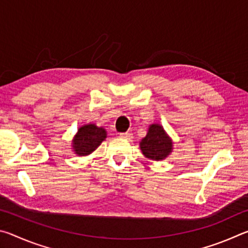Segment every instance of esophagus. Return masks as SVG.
Segmentation results:
<instances>
[{
    "label": "esophagus",
    "instance_id": "1",
    "mask_svg": "<svg viewBox=\"0 0 248 248\" xmlns=\"http://www.w3.org/2000/svg\"><path fill=\"white\" fill-rule=\"evenodd\" d=\"M120 137H121V138H124V139H128V140H130V139H132V138H133V134H132V132H131V131H127V132H123V133H120Z\"/></svg>",
    "mask_w": 248,
    "mask_h": 248
}]
</instances>
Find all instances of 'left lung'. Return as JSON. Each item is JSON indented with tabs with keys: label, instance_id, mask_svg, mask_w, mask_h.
<instances>
[{
	"label": "left lung",
	"instance_id": "left-lung-1",
	"mask_svg": "<svg viewBox=\"0 0 248 248\" xmlns=\"http://www.w3.org/2000/svg\"><path fill=\"white\" fill-rule=\"evenodd\" d=\"M140 149L145 157L153 161H162L173 151V141L161 124H153L149 127L146 136L141 140Z\"/></svg>",
	"mask_w": 248,
	"mask_h": 248
}]
</instances>
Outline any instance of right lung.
<instances>
[{
    "label": "right lung",
    "mask_w": 248,
    "mask_h": 248,
    "mask_svg": "<svg viewBox=\"0 0 248 248\" xmlns=\"http://www.w3.org/2000/svg\"><path fill=\"white\" fill-rule=\"evenodd\" d=\"M106 137L107 132L103 127H97L94 124H84L74 136L72 149L78 156H85L97 149Z\"/></svg>",
    "instance_id": "right-lung-1"
}]
</instances>
